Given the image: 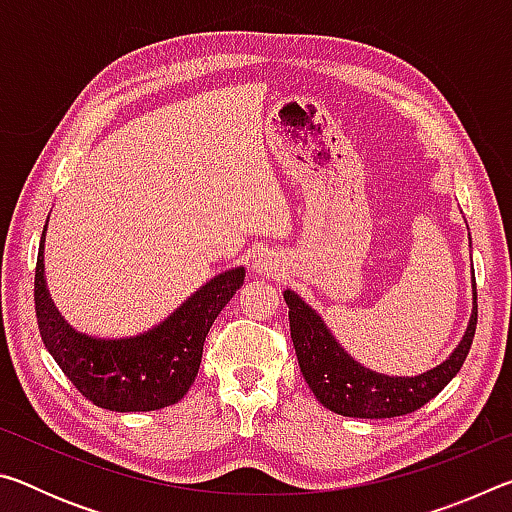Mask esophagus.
<instances>
[{
  "instance_id": "obj_1",
  "label": "esophagus",
  "mask_w": 512,
  "mask_h": 512,
  "mask_svg": "<svg viewBox=\"0 0 512 512\" xmlns=\"http://www.w3.org/2000/svg\"><path fill=\"white\" fill-rule=\"evenodd\" d=\"M253 268H255V273H259V275H271L273 271H277V264H275V259L271 255L262 253V255H257L253 259Z\"/></svg>"
}]
</instances>
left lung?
Here are the masks:
<instances>
[{
	"label": "left lung",
	"mask_w": 512,
	"mask_h": 512,
	"mask_svg": "<svg viewBox=\"0 0 512 512\" xmlns=\"http://www.w3.org/2000/svg\"><path fill=\"white\" fill-rule=\"evenodd\" d=\"M472 246V239H470ZM291 341L302 377L325 409L348 418H395L418 411L456 377L470 352L476 329V284L472 271V314L463 339L445 361L420 375H386L366 368L336 341L323 316L296 291L284 289Z\"/></svg>",
	"instance_id": "left-lung-1"
}]
</instances>
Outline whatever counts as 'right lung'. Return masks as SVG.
Returning a JSON list of instances; mask_svg holds the SVG:
<instances>
[{"label":"right lung","mask_w":512,"mask_h":512,"mask_svg":"<svg viewBox=\"0 0 512 512\" xmlns=\"http://www.w3.org/2000/svg\"><path fill=\"white\" fill-rule=\"evenodd\" d=\"M42 228L36 264V316L40 336L67 379L101 409L158 411L183 400L201 368L203 343L214 318L244 284L246 268L216 273L160 323L131 336H94L69 325L51 300Z\"/></svg>","instance_id":"obj_1"}]
</instances>
